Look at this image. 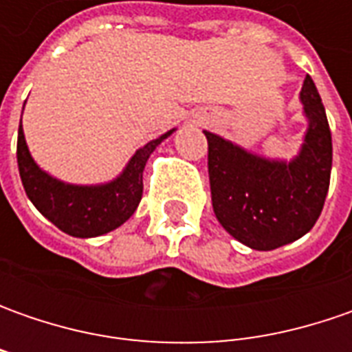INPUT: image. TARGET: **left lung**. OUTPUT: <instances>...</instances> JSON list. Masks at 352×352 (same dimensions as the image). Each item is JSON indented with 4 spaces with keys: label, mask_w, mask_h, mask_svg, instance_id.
<instances>
[{
    "label": "left lung",
    "mask_w": 352,
    "mask_h": 352,
    "mask_svg": "<svg viewBox=\"0 0 352 352\" xmlns=\"http://www.w3.org/2000/svg\"><path fill=\"white\" fill-rule=\"evenodd\" d=\"M309 121L300 155L268 160L206 133L211 204L217 221L254 250H272L304 236L321 215L331 180V131L318 88L305 76L300 94Z\"/></svg>",
    "instance_id": "1"
}]
</instances>
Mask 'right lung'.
Instances as JSON below:
<instances>
[{"label": "right lung", "mask_w": 352, "mask_h": 352, "mask_svg": "<svg viewBox=\"0 0 352 352\" xmlns=\"http://www.w3.org/2000/svg\"><path fill=\"white\" fill-rule=\"evenodd\" d=\"M172 131L139 148L129 160L123 174L113 182L102 186H74L48 176L34 164L25 142L23 127L19 125L17 164L21 182L34 208L60 231L82 239L105 235L125 223L135 213L142 197L144 164L151 153Z\"/></svg>", "instance_id": "obj_1"}]
</instances>
